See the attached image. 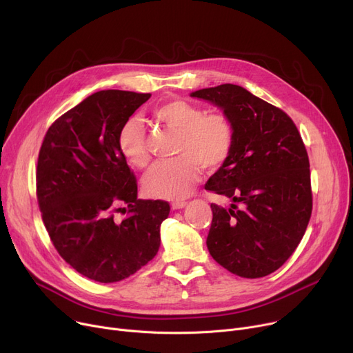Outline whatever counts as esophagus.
I'll list each match as a JSON object with an SVG mask.
<instances>
[{"label": "esophagus", "mask_w": 353, "mask_h": 353, "mask_svg": "<svg viewBox=\"0 0 353 353\" xmlns=\"http://www.w3.org/2000/svg\"><path fill=\"white\" fill-rule=\"evenodd\" d=\"M186 205H188L186 201H173V203H172V208H173L174 210H179V209H183Z\"/></svg>", "instance_id": "34e87169"}]
</instances>
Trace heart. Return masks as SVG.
<instances>
[{
	"label": "heart",
	"mask_w": 353,
	"mask_h": 353,
	"mask_svg": "<svg viewBox=\"0 0 353 353\" xmlns=\"http://www.w3.org/2000/svg\"><path fill=\"white\" fill-rule=\"evenodd\" d=\"M152 117L177 132L173 160L156 163L144 176L148 196L179 200L188 197L199 181L201 167L217 170L230 159L234 147V127L223 113H206L201 107L186 100H170L152 113ZM117 147L134 167H145L150 161L143 124L136 120L123 123L117 133Z\"/></svg>",
	"instance_id": "1"
}]
</instances>
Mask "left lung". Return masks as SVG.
I'll return each instance as SVG.
<instances>
[{"label": "left lung", "mask_w": 353, "mask_h": 353, "mask_svg": "<svg viewBox=\"0 0 353 353\" xmlns=\"http://www.w3.org/2000/svg\"><path fill=\"white\" fill-rule=\"evenodd\" d=\"M192 97L220 107L234 127L232 156L205 186L233 200L229 210L210 205L208 249L237 276H268L298 248L312 214L309 157L299 130L283 110L240 85L203 88Z\"/></svg>", "instance_id": "1"}]
</instances>
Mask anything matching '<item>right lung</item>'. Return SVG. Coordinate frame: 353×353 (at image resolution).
<instances>
[{"instance_id":"obj_1","label":"right lung","mask_w":353,"mask_h":353,"mask_svg":"<svg viewBox=\"0 0 353 353\" xmlns=\"http://www.w3.org/2000/svg\"><path fill=\"white\" fill-rule=\"evenodd\" d=\"M150 96L94 92L50 125L39 153L37 200L51 242L74 270L100 283L152 261L170 212L164 200L137 199L136 176L117 147L120 127ZM121 204L128 216L120 222Z\"/></svg>"}]
</instances>
